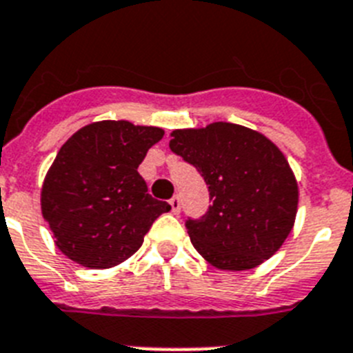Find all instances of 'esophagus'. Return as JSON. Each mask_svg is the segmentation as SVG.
Instances as JSON below:
<instances>
[{"mask_svg": "<svg viewBox=\"0 0 353 353\" xmlns=\"http://www.w3.org/2000/svg\"><path fill=\"white\" fill-rule=\"evenodd\" d=\"M168 204H170V208H172V213H179L181 212V199L177 197V195H174L170 201H168Z\"/></svg>", "mask_w": 353, "mask_h": 353, "instance_id": "obj_1", "label": "esophagus"}]
</instances>
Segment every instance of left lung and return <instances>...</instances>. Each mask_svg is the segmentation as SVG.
Here are the masks:
<instances>
[{
  "label": "left lung",
  "instance_id": "obj_1",
  "mask_svg": "<svg viewBox=\"0 0 353 353\" xmlns=\"http://www.w3.org/2000/svg\"><path fill=\"white\" fill-rule=\"evenodd\" d=\"M170 149L194 165L213 204L186 221L197 253L222 271H248L276 253L298 212V181L283 152L244 125L213 121L170 132Z\"/></svg>",
  "mask_w": 353,
  "mask_h": 353
}]
</instances>
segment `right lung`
Returning a JSON list of instances; mask_svg holds the SVG:
<instances>
[{"label": "right lung", "mask_w": 353, "mask_h": 353, "mask_svg": "<svg viewBox=\"0 0 353 353\" xmlns=\"http://www.w3.org/2000/svg\"><path fill=\"white\" fill-rule=\"evenodd\" d=\"M165 131L127 120L93 121L68 138L41 188L55 245L73 262L109 269L140 250L165 201L147 194L138 167Z\"/></svg>", "instance_id": "right-lung-1"}]
</instances>
